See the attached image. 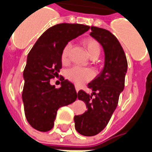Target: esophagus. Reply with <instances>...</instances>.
I'll return each mask as SVG.
<instances>
[{
	"label": "esophagus",
	"instance_id": "34e87169",
	"mask_svg": "<svg viewBox=\"0 0 152 152\" xmlns=\"http://www.w3.org/2000/svg\"><path fill=\"white\" fill-rule=\"evenodd\" d=\"M80 90V88L78 87V86H76V93H78V91Z\"/></svg>",
	"mask_w": 152,
	"mask_h": 152
}]
</instances>
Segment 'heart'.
Returning a JSON list of instances; mask_svg holds the SVG:
<instances>
[{"instance_id": "heart-1", "label": "heart", "mask_w": 152, "mask_h": 152, "mask_svg": "<svg viewBox=\"0 0 152 152\" xmlns=\"http://www.w3.org/2000/svg\"><path fill=\"white\" fill-rule=\"evenodd\" d=\"M83 46L92 59H96L101 53V45L96 39L93 38H86L82 41ZM72 43L67 42L62 49L61 62L66 64L69 62V53H70ZM66 77L70 81L76 85H84L89 81L93 77V72L89 68H82L80 67H73L66 72Z\"/></svg>"}]
</instances>
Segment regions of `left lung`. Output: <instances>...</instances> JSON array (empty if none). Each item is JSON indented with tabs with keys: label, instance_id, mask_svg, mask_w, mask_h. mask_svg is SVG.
Wrapping results in <instances>:
<instances>
[{
	"label": "left lung",
	"instance_id": "obj_1",
	"mask_svg": "<svg viewBox=\"0 0 152 152\" xmlns=\"http://www.w3.org/2000/svg\"><path fill=\"white\" fill-rule=\"evenodd\" d=\"M91 30L90 35L103 47L105 59L102 72L88 85L93 93L89 95L84 90L77 93L78 99L85 102L88 110L74 117L75 127L85 136L96 135L107 126L124 88L127 71L126 57L116 37L102 28L91 26Z\"/></svg>",
	"mask_w": 152,
	"mask_h": 152
}]
</instances>
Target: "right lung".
<instances>
[{"mask_svg": "<svg viewBox=\"0 0 152 152\" xmlns=\"http://www.w3.org/2000/svg\"><path fill=\"white\" fill-rule=\"evenodd\" d=\"M89 28L70 23L53 26L39 37L28 54L23 72L22 101L26 120L37 130H51L57 110L76 101L77 93L72 83L61 77V87L56 88L50 80L58 76L61 69L60 55L64 46Z\"/></svg>", "mask_w": 152, "mask_h": 152, "instance_id": "right-lung-1", "label": "right lung"}]
</instances>
